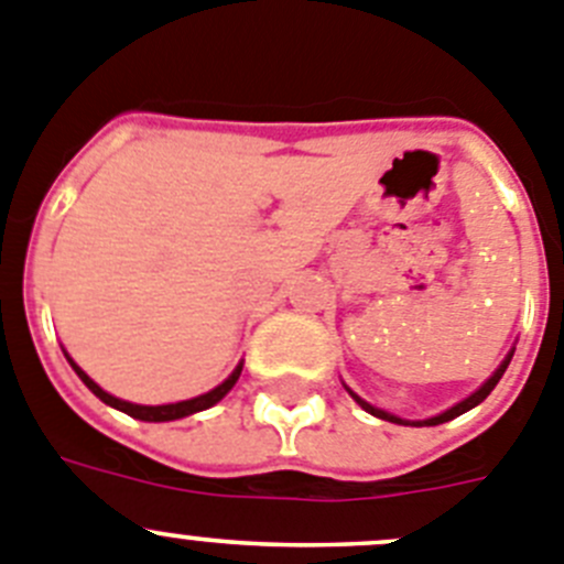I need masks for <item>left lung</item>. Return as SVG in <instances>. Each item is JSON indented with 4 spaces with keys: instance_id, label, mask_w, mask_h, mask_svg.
<instances>
[{
    "instance_id": "1",
    "label": "left lung",
    "mask_w": 564,
    "mask_h": 564,
    "mask_svg": "<svg viewBox=\"0 0 564 564\" xmlns=\"http://www.w3.org/2000/svg\"><path fill=\"white\" fill-rule=\"evenodd\" d=\"M511 357H514V348H511V351L506 354V359H503V362L497 365V370H495V373H491V377L486 379V382L480 384V388L475 390V393H469V395H466V399H460L458 404H453V408H449V410H444V413H438V415H430V419H421V421H408V419H399V415L388 413V410H382V408H373V404H370V402H365V399H359V395L354 393V390L348 388V384H345V382H343V384H345V390H348V393H351V399H354V402H357L359 408L365 410V413L377 415V419H384V421H393V424H404V427H435V424H444V421H453L455 415L466 413V410L478 408V404L484 402L486 395H489L491 390H495V384L500 382V379H503V373H506V368H509Z\"/></svg>"
}]
</instances>
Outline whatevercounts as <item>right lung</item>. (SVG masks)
Segmentation results:
<instances>
[{
	"label": "right lung",
	"instance_id": "add662e5",
	"mask_svg": "<svg viewBox=\"0 0 564 564\" xmlns=\"http://www.w3.org/2000/svg\"><path fill=\"white\" fill-rule=\"evenodd\" d=\"M64 357H67V362L73 365V370L78 373L80 382L86 384V388L93 390L95 395H98L100 402L109 404V408L120 410V413L131 415V419H140V421H176V419H185V415H194V413H202V410L213 408V404H219L221 399H225L227 393L232 390V384L238 382V377H241V368H245V359L232 368L230 377L225 379L221 384H216L213 390H207V393L202 395H194V399H185V402H174V404H134V402H126V399H118V395L106 393L104 388H100L98 382H95L93 377H86V370L80 368L78 362H75L73 357H69L67 351H64Z\"/></svg>",
	"mask_w": 564,
	"mask_h": 564
}]
</instances>
